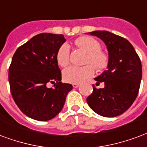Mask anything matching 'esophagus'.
<instances>
[{
	"instance_id": "34e87169",
	"label": "esophagus",
	"mask_w": 147,
	"mask_h": 147,
	"mask_svg": "<svg viewBox=\"0 0 147 147\" xmlns=\"http://www.w3.org/2000/svg\"><path fill=\"white\" fill-rule=\"evenodd\" d=\"M72 85H73V87H74V88H78V87L79 86V84H77V83H74Z\"/></svg>"
}]
</instances>
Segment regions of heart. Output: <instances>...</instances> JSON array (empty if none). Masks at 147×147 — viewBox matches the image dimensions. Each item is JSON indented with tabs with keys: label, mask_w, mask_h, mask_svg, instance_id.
Instances as JSON below:
<instances>
[{
	"label": "heart",
	"mask_w": 147,
	"mask_h": 147,
	"mask_svg": "<svg viewBox=\"0 0 147 147\" xmlns=\"http://www.w3.org/2000/svg\"><path fill=\"white\" fill-rule=\"evenodd\" d=\"M74 45L87 52L84 63L88 65L83 66H71L64 69L63 78L66 82L78 84L91 78L95 74L93 65L98 71L107 67L109 56L106 51L102 50L101 44L97 40L91 37L83 36L75 40ZM69 56L70 49L69 45L64 43L59 48L56 52L57 63L62 67H65L69 63Z\"/></svg>",
	"instance_id": "heart-1"
}]
</instances>
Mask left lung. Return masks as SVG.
Instances as JSON below:
<instances>
[{
    "instance_id": "1",
    "label": "left lung",
    "mask_w": 147,
    "mask_h": 147,
    "mask_svg": "<svg viewBox=\"0 0 147 147\" xmlns=\"http://www.w3.org/2000/svg\"><path fill=\"white\" fill-rule=\"evenodd\" d=\"M102 40L109 51L107 69L95 78L103 82V88L93 85L87 98L91 109L102 117L121 115L136 100L142 79V64L139 55L128 40L105 30L88 33Z\"/></svg>"
}]
</instances>
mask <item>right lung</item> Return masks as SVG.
I'll return each mask as SVG.
<instances>
[{
	"instance_id": "right-lung-1",
	"label": "right lung",
	"mask_w": 147,
	"mask_h": 147,
	"mask_svg": "<svg viewBox=\"0 0 147 147\" xmlns=\"http://www.w3.org/2000/svg\"><path fill=\"white\" fill-rule=\"evenodd\" d=\"M66 41L63 34L42 33L19 47L8 71L14 101L22 113L40 121L54 118L73 86L62 83L56 52ZM54 84L49 88V84Z\"/></svg>"
}]
</instances>
